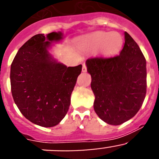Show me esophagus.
I'll return each mask as SVG.
<instances>
[{"instance_id":"obj_1","label":"esophagus","mask_w":159,"mask_h":159,"mask_svg":"<svg viewBox=\"0 0 159 159\" xmlns=\"http://www.w3.org/2000/svg\"><path fill=\"white\" fill-rule=\"evenodd\" d=\"M82 71H84V72H86V71H87V65H86V64H83Z\"/></svg>"}]
</instances>
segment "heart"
Here are the masks:
<instances>
[{"instance_id":"b5f03b06","label":"heart","mask_w":159,"mask_h":159,"mask_svg":"<svg viewBox=\"0 0 159 159\" xmlns=\"http://www.w3.org/2000/svg\"><path fill=\"white\" fill-rule=\"evenodd\" d=\"M86 43L93 48H102L103 52L113 54L120 49L123 40L117 32H99L88 37Z\"/></svg>"}]
</instances>
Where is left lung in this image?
<instances>
[{
	"mask_svg": "<svg viewBox=\"0 0 159 159\" xmlns=\"http://www.w3.org/2000/svg\"><path fill=\"white\" fill-rule=\"evenodd\" d=\"M120 53L87 60L91 87L95 95L94 110L111 125H120L135 116L147 94V62L133 38L124 32Z\"/></svg>",
	"mask_w": 159,
	"mask_h": 159,
	"instance_id": "obj_1",
	"label": "left lung"
}]
</instances>
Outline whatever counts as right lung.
<instances>
[{"instance_id": "add662e5", "label": "right lung", "mask_w": 159, "mask_h": 159, "mask_svg": "<svg viewBox=\"0 0 159 159\" xmlns=\"http://www.w3.org/2000/svg\"><path fill=\"white\" fill-rule=\"evenodd\" d=\"M61 32L37 34L20 47L11 64L13 100L27 119L44 127H54L66 116L71 95L82 65L68 67L52 60L48 52L51 41Z\"/></svg>"}]
</instances>
